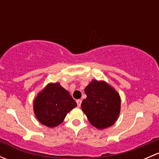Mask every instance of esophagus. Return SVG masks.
Returning a JSON list of instances; mask_svg holds the SVG:
<instances>
[{"label":"esophagus","instance_id":"obj_1","mask_svg":"<svg viewBox=\"0 0 159 159\" xmlns=\"http://www.w3.org/2000/svg\"><path fill=\"white\" fill-rule=\"evenodd\" d=\"M77 102V105H78V107H80L81 105V100H80V99H78V100L76 101Z\"/></svg>","mask_w":159,"mask_h":159}]
</instances>
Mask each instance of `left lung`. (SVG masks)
<instances>
[{
  "mask_svg": "<svg viewBox=\"0 0 159 159\" xmlns=\"http://www.w3.org/2000/svg\"><path fill=\"white\" fill-rule=\"evenodd\" d=\"M81 109L93 126L104 129L115 124L121 108L118 93L105 81L93 80L84 89Z\"/></svg>",
  "mask_w": 159,
  "mask_h": 159,
  "instance_id": "left-lung-1",
  "label": "left lung"
}]
</instances>
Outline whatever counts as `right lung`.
Returning <instances> with one entry per match:
<instances>
[{
    "label": "right lung",
    "instance_id": "obj_1",
    "mask_svg": "<svg viewBox=\"0 0 159 159\" xmlns=\"http://www.w3.org/2000/svg\"><path fill=\"white\" fill-rule=\"evenodd\" d=\"M77 106L67 90L59 83H50L34 101V111L44 125L54 128L64 121L67 114Z\"/></svg>",
    "mask_w": 159,
    "mask_h": 159
}]
</instances>
